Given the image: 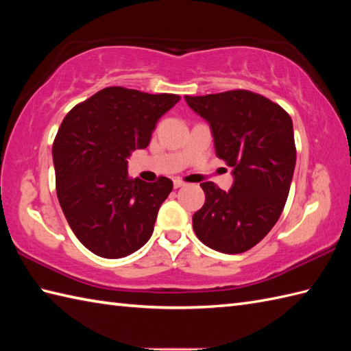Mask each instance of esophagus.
Instances as JSON below:
<instances>
[{"mask_svg": "<svg viewBox=\"0 0 351 351\" xmlns=\"http://www.w3.org/2000/svg\"><path fill=\"white\" fill-rule=\"evenodd\" d=\"M173 185H175V189H180V187H184V181H181V180H175L173 181Z\"/></svg>", "mask_w": 351, "mask_h": 351, "instance_id": "1", "label": "esophagus"}]
</instances>
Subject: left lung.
Returning a JSON list of instances; mask_svg holds the SVG:
<instances>
[{"instance_id":"8db88e82","label":"left lung","mask_w":351,"mask_h":351,"mask_svg":"<svg viewBox=\"0 0 351 351\" xmlns=\"http://www.w3.org/2000/svg\"><path fill=\"white\" fill-rule=\"evenodd\" d=\"M185 101L210 123L219 158L234 167L229 191L200 184L205 204L193 229L208 247L243 253L270 232L285 206L295 167L293 121L265 96L240 88Z\"/></svg>"}]
</instances>
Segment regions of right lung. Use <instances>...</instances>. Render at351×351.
<instances>
[{
  "instance_id": "obj_1",
  "label": "right lung",
  "mask_w": 351,
  "mask_h": 351,
  "mask_svg": "<svg viewBox=\"0 0 351 351\" xmlns=\"http://www.w3.org/2000/svg\"><path fill=\"white\" fill-rule=\"evenodd\" d=\"M180 99L106 87L63 119L52 145L57 197L73 234L95 255L128 256L151 238L173 182L132 180L126 160L149 145L158 119Z\"/></svg>"
}]
</instances>
